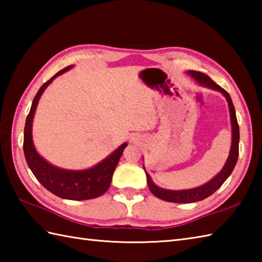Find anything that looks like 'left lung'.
Here are the masks:
<instances>
[{"instance_id": "8db88e82", "label": "left lung", "mask_w": 262, "mask_h": 262, "mask_svg": "<svg viewBox=\"0 0 262 262\" xmlns=\"http://www.w3.org/2000/svg\"><path fill=\"white\" fill-rule=\"evenodd\" d=\"M187 74L190 75L192 79L198 83V84L209 88L211 90L219 91L225 97L227 103H229V109H230V118H231V125H232V144H231L230 155L226 160L223 169H222L219 173H217L213 179L209 180L207 183H205V185L197 188L186 189V190H169V189L161 188L155 185L152 180V178L149 177L145 168H144L146 173L147 186L154 196L162 200H165V202L179 203V204H190V203L199 202V200H203L205 198L209 197L210 194H213L217 189L223 185L225 180L232 173V171L234 170V166L237 162L238 142H240V130H238L235 109H234V105H233L230 94L227 93L224 89H222L220 85H217L208 75L202 73V72L188 71Z\"/></svg>"}]
</instances>
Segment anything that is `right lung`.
I'll return each instance as SVG.
<instances>
[{
  "instance_id": "right-lung-1",
  "label": "right lung",
  "mask_w": 262,
  "mask_h": 262,
  "mask_svg": "<svg viewBox=\"0 0 262 262\" xmlns=\"http://www.w3.org/2000/svg\"><path fill=\"white\" fill-rule=\"evenodd\" d=\"M73 68H68L59 71L51 80L43 83L39 89L35 99H33L31 108L26 119L25 137H24V152L28 165L32 171L37 180L45 187L48 191L56 194L57 197L70 200H86L101 196L108 190L113 179V174L116 166L119 162V159L124 152L127 143L121 145L111 153L109 157L102 160L90 169L85 170H66L55 166L39 155L36 151L32 141V120L36 113V108L39 99L46 88L56 79L58 75H62L66 71Z\"/></svg>"
}]
</instances>
